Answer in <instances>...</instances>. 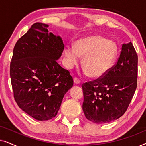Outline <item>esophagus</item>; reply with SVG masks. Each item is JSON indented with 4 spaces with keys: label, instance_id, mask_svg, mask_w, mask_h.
Wrapping results in <instances>:
<instances>
[{
    "label": "esophagus",
    "instance_id": "1",
    "mask_svg": "<svg viewBox=\"0 0 146 146\" xmlns=\"http://www.w3.org/2000/svg\"><path fill=\"white\" fill-rule=\"evenodd\" d=\"M74 82L76 84H79L80 83V80L78 78H74Z\"/></svg>",
    "mask_w": 146,
    "mask_h": 146
}]
</instances>
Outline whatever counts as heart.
<instances>
[{
	"instance_id": "b5f03b06",
	"label": "heart",
	"mask_w": 146,
	"mask_h": 146,
	"mask_svg": "<svg viewBox=\"0 0 146 146\" xmlns=\"http://www.w3.org/2000/svg\"><path fill=\"white\" fill-rule=\"evenodd\" d=\"M118 55L117 44L100 35L82 38L74 45L66 46L64 64L68 68L78 64L84 56L82 64L86 73L95 79L102 78L110 71Z\"/></svg>"
}]
</instances>
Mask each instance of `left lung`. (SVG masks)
<instances>
[{"label": "left lung", "mask_w": 146, "mask_h": 146, "mask_svg": "<svg viewBox=\"0 0 146 146\" xmlns=\"http://www.w3.org/2000/svg\"><path fill=\"white\" fill-rule=\"evenodd\" d=\"M137 55L132 43L123 44L116 64L102 78L82 86V110L88 120L105 123L122 116L137 88Z\"/></svg>", "instance_id": "8db88e82"}]
</instances>
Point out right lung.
I'll return each mask as SVG.
<instances>
[{
    "mask_svg": "<svg viewBox=\"0 0 146 146\" xmlns=\"http://www.w3.org/2000/svg\"><path fill=\"white\" fill-rule=\"evenodd\" d=\"M36 23L14 47L10 75L14 97L20 108L37 120L57 115L62 99L73 86L68 70L57 61L64 48L59 36Z\"/></svg>",
    "mask_w": 146,
    "mask_h": 146,
    "instance_id": "right-lung-1",
    "label": "right lung"
}]
</instances>
